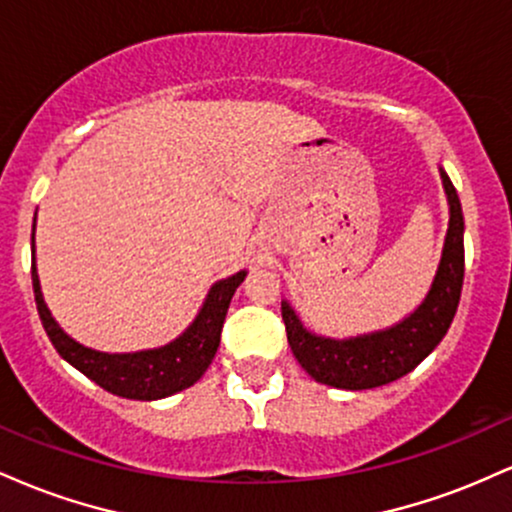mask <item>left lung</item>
<instances>
[{
	"mask_svg": "<svg viewBox=\"0 0 512 512\" xmlns=\"http://www.w3.org/2000/svg\"><path fill=\"white\" fill-rule=\"evenodd\" d=\"M440 178L450 207L448 233L431 289L414 313L387 330L351 339H330L305 330L296 310L281 301V317L293 356L317 383L342 390L387 385L411 373L448 334L464 279V219L460 197L443 168Z\"/></svg>",
	"mask_w": 512,
	"mask_h": 512,
	"instance_id": "8db88e82",
	"label": "left lung"
}]
</instances>
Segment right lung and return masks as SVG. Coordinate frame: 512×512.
Masks as SVG:
<instances>
[{
	"label": "right lung",
	"instance_id": "add662e5",
	"mask_svg": "<svg viewBox=\"0 0 512 512\" xmlns=\"http://www.w3.org/2000/svg\"><path fill=\"white\" fill-rule=\"evenodd\" d=\"M33 293L35 305H38L40 322L48 332L52 346L57 349L64 361H69L76 370L91 378L93 383L101 385L103 390L113 392L117 397L127 399H163L195 385L214 361L216 349L221 342L223 320H226L228 305L240 281L248 272H238L228 279L216 281L211 286L204 305L199 308L190 327L180 334L178 339L158 349L134 351V354H105V351L88 349V346L74 342L67 332L55 322V317L43 301L40 291L38 269H35V219H33Z\"/></svg>",
	"mask_w": 512,
	"mask_h": 512
}]
</instances>
